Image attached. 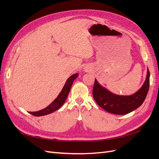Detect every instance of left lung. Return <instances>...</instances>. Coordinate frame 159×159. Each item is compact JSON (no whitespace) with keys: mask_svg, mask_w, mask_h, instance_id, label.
<instances>
[{"mask_svg":"<svg viewBox=\"0 0 159 159\" xmlns=\"http://www.w3.org/2000/svg\"><path fill=\"white\" fill-rule=\"evenodd\" d=\"M150 72L147 68L146 80L141 88L131 95L115 94L98 83L95 79L93 96L99 106L115 115H125L140 107L145 101L149 89Z\"/></svg>","mask_w":159,"mask_h":159,"instance_id":"1","label":"left lung"}]
</instances>
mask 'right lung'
<instances>
[{
  "label": "right lung",
  "mask_w": 159,
  "mask_h": 159,
  "mask_svg": "<svg viewBox=\"0 0 159 159\" xmlns=\"http://www.w3.org/2000/svg\"><path fill=\"white\" fill-rule=\"evenodd\" d=\"M78 75L79 74L77 73L71 75L70 78H68V79L66 80V84H64L63 87V89H61V92L60 93L58 96H57V98L51 104H50L48 106L40 111H38L29 112V113L34 115V116H36V117H40V116H43V115L50 114L53 112H54L55 111L60 109L64 103L65 101L66 100L67 97H68V95L69 94V92L71 88V85L73 84L74 81L78 78Z\"/></svg>",
  "instance_id": "obj_1"
}]
</instances>
